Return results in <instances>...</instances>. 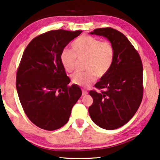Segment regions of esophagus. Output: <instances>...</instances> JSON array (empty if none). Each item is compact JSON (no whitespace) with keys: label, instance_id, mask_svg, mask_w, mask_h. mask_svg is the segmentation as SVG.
Instances as JSON below:
<instances>
[{"label":"esophagus","instance_id":"esophagus-1","mask_svg":"<svg viewBox=\"0 0 160 160\" xmlns=\"http://www.w3.org/2000/svg\"><path fill=\"white\" fill-rule=\"evenodd\" d=\"M82 95H83V96H85V95L88 94V91H87V90H85V89H82Z\"/></svg>","mask_w":160,"mask_h":160}]
</instances>
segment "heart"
I'll return each mask as SVG.
<instances>
[{"label":"heart","mask_w":160,"mask_h":160,"mask_svg":"<svg viewBox=\"0 0 160 160\" xmlns=\"http://www.w3.org/2000/svg\"><path fill=\"white\" fill-rule=\"evenodd\" d=\"M72 49L65 48L61 54L63 68L71 72L74 71L77 58H85V70L72 75L75 85L88 88L98 77H103L111 68L115 58V49L108 40H101L90 36H82L72 43Z\"/></svg>","instance_id":"obj_1"}]
</instances>
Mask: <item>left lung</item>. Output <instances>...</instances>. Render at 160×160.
I'll return each instance as SVG.
<instances>
[{
    "instance_id": "1",
    "label": "left lung",
    "mask_w": 160,
    "mask_h": 160,
    "mask_svg": "<svg viewBox=\"0 0 160 160\" xmlns=\"http://www.w3.org/2000/svg\"><path fill=\"white\" fill-rule=\"evenodd\" d=\"M91 34L108 38L115 49L109 71L91 90L93 103L89 107L92 121L101 128L112 130L132 119L143 99V64L138 52L124 35L115 28H96Z\"/></svg>"
}]
</instances>
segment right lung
Returning a JSON list of instances; mask_svg holds the SVG:
<instances>
[{"label":"right lung","mask_w":160,"mask_h":160,"mask_svg":"<svg viewBox=\"0 0 160 160\" xmlns=\"http://www.w3.org/2000/svg\"><path fill=\"white\" fill-rule=\"evenodd\" d=\"M82 31L53 30L31 40L23 53L17 71L16 86L20 103L28 118L40 129L61 128L82 95L61 62V54Z\"/></svg>","instance_id":"right-lung-1"}]
</instances>
